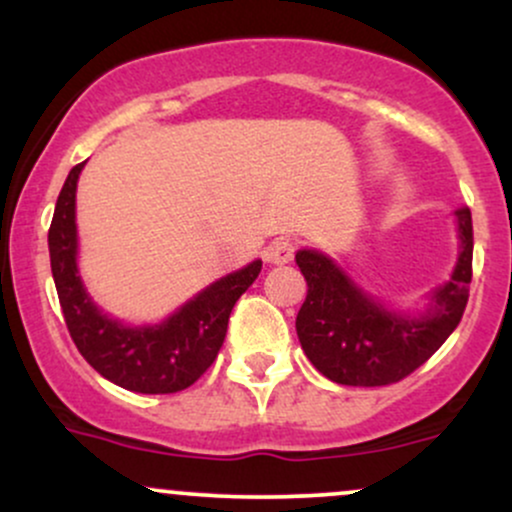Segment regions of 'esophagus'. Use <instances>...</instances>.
Wrapping results in <instances>:
<instances>
[{"mask_svg":"<svg viewBox=\"0 0 512 512\" xmlns=\"http://www.w3.org/2000/svg\"><path fill=\"white\" fill-rule=\"evenodd\" d=\"M264 260L269 264H289L293 260V243L284 238L276 240V243H272L264 250Z\"/></svg>","mask_w":512,"mask_h":512,"instance_id":"obj_1","label":"esophagus"}]
</instances>
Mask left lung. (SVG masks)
<instances>
[{"mask_svg": "<svg viewBox=\"0 0 512 512\" xmlns=\"http://www.w3.org/2000/svg\"><path fill=\"white\" fill-rule=\"evenodd\" d=\"M460 252L450 279L426 296L421 310H402L356 284L334 257L296 252L308 296L296 317L305 356L332 383L378 387L407 378L460 325L472 281V214L455 209Z\"/></svg>", "mask_w": 512, "mask_h": 512, "instance_id": "obj_1", "label": "left lung"}]
</instances>
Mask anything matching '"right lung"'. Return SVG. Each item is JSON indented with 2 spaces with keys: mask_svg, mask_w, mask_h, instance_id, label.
<instances>
[{
  "mask_svg": "<svg viewBox=\"0 0 512 512\" xmlns=\"http://www.w3.org/2000/svg\"><path fill=\"white\" fill-rule=\"evenodd\" d=\"M86 161L69 170L57 197L48 248L57 296L79 354L110 383L142 395H170L190 387L214 363L233 305L262 269L252 260L211 281L161 322L129 325L98 308L79 272L76 185Z\"/></svg>",
  "mask_w": 512,
  "mask_h": 512,
  "instance_id": "add662e5",
  "label": "right lung"
}]
</instances>
